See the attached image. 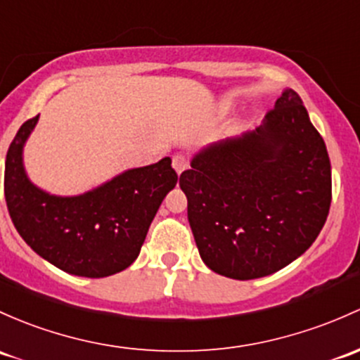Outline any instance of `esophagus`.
Listing matches in <instances>:
<instances>
[{
  "label": "esophagus",
  "instance_id": "obj_1",
  "mask_svg": "<svg viewBox=\"0 0 360 360\" xmlns=\"http://www.w3.org/2000/svg\"><path fill=\"white\" fill-rule=\"evenodd\" d=\"M172 167L176 169L177 174H181L183 170H186V167H188V158L184 157L183 153L174 155V157H172Z\"/></svg>",
  "mask_w": 360,
  "mask_h": 360
}]
</instances>
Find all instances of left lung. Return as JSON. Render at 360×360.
<instances>
[{"mask_svg": "<svg viewBox=\"0 0 360 360\" xmlns=\"http://www.w3.org/2000/svg\"><path fill=\"white\" fill-rule=\"evenodd\" d=\"M179 186L203 262L245 281L283 269L316 241L331 164L302 98L285 89L262 126L200 150Z\"/></svg>", "mask_w": 360, "mask_h": 360, "instance_id": "1", "label": "left lung"}]
</instances>
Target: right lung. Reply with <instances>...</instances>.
Returning <instances> with one entry per match:
<instances>
[{
	"label": "right lung",
	"instance_id": "right-lung-1",
	"mask_svg": "<svg viewBox=\"0 0 360 360\" xmlns=\"http://www.w3.org/2000/svg\"><path fill=\"white\" fill-rule=\"evenodd\" d=\"M39 115L24 122L5 162V198L18 234L58 269L105 278L129 267L177 174L169 157L129 169L77 196L39 190L25 174L22 151Z\"/></svg>",
	"mask_w": 360,
	"mask_h": 360
}]
</instances>
